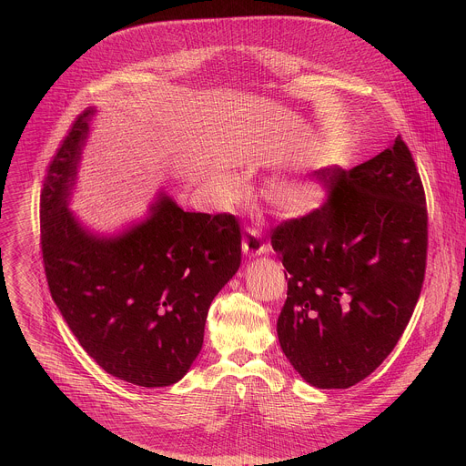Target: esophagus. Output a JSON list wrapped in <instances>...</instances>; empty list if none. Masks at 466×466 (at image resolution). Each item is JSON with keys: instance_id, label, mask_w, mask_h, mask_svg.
Masks as SVG:
<instances>
[{"instance_id": "1", "label": "esophagus", "mask_w": 466, "mask_h": 466, "mask_svg": "<svg viewBox=\"0 0 466 466\" xmlns=\"http://www.w3.org/2000/svg\"><path fill=\"white\" fill-rule=\"evenodd\" d=\"M242 251L249 257H258L267 251V244L262 240L260 233L255 229H249V233L242 240Z\"/></svg>"}]
</instances>
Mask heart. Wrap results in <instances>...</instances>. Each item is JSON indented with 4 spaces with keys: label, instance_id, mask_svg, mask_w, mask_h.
I'll use <instances>...</instances> for the list:
<instances>
[{
    "label": "heart",
    "instance_id": "1",
    "mask_svg": "<svg viewBox=\"0 0 466 466\" xmlns=\"http://www.w3.org/2000/svg\"><path fill=\"white\" fill-rule=\"evenodd\" d=\"M215 185L226 196L233 192L235 185L231 177H217ZM327 196L321 181L316 177H281L267 183L264 198L267 202L287 215H307L318 209Z\"/></svg>",
    "mask_w": 466,
    "mask_h": 466
}]
</instances>
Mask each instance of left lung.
I'll list each match as a JSON object with an SVG mask.
<instances>
[{
  "instance_id": "left-lung-1",
  "label": "left lung",
  "mask_w": 466,
  "mask_h": 466,
  "mask_svg": "<svg viewBox=\"0 0 466 466\" xmlns=\"http://www.w3.org/2000/svg\"><path fill=\"white\" fill-rule=\"evenodd\" d=\"M327 202L272 229L287 268L276 323L294 370L321 390H346L393 351L421 292L425 192L401 136L351 170L321 168Z\"/></svg>"
}]
</instances>
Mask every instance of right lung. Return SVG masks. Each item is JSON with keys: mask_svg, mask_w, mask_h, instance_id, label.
<instances>
[{"mask_svg": "<svg viewBox=\"0 0 466 466\" xmlns=\"http://www.w3.org/2000/svg\"><path fill=\"white\" fill-rule=\"evenodd\" d=\"M95 109L71 126L41 192V251L52 298L86 353L120 380L165 388L199 355L208 309L242 260L238 220L181 209L159 192L124 233L86 229L67 209Z\"/></svg>", "mask_w": 466, "mask_h": 466, "instance_id": "obj_1", "label": "right lung"}]
</instances>
